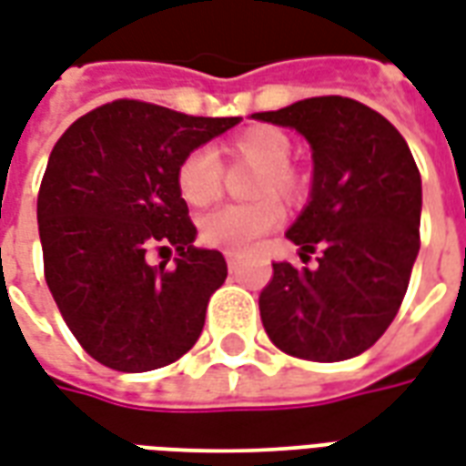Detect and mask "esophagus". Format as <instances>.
Instances as JSON below:
<instances>
[{
  "label": "esophagus",
  "instance_id": "34e87169",
  "mask_svg": "<svg viewBox=\"0 0 466 466\" xmlns=\"http://www.w3.org/2000/svg\"><path fill=\"white\" fill-rule=\"evenodd\" d=\"M226 260H228V270L230 273H236L238 266H240V258L236 253H226Z\"/></svg>",
  "mask_w": 466,
  "mask_h": 466
}]
</instances>
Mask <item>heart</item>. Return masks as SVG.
<instances>
[{
  "label": "heart",
  "mask_w": 466,
  "mask_h": 466,
  "mask_svg": "<svg viewBox=\"0 0 466 466\" xmlns=\"http://www.w3.org/2000/svg\"><path fill=\"white\" fill-rule=\"evenodd\" d=\"M223 154L230 163L256 166L250 183V196L256 200L210 210L200 218L198 230L206 246L240 253L283 223V206L274 196L300 200L308 186L303 173L290 163V138L275 126H250L226 141ZM176 188L188 206L203 208L223 191V166L206 148L188 151L176 166Z\"/></svg>",
  "instance_id": "1"
}]
</instances>
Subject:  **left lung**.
Returning <instances> with one entry per match:
<instances>
[{
    "instance_id": "8db88e82",
    "label": "left lung",
    "mask_w": 466,
    "mask_h": 466,
    "mask_svg": "<svg viewBox=\"0 0 466 466\" xmlns=\"http://www.w3.org/2000/svg\"><path fill=\"white\" fill-rule=\"evenodd\" d=\"M253 118L290 126L312 148V193L285 236L318 268L273 263L260 320L275 348L340 362L372 348L405 300L420 253L422 178L410 146L375 108L315 96Z\"/></svg>"
}]
</instances>
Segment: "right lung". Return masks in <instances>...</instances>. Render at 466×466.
Masks as SVG:
<instances>
[{"mask_svg": "<svg viewBox=\"0 0 466 466\" xmlns=\"http://www.w3.org/2000/svg\"><path fill=\"white\" fill-rule=\"evenodd\" d=\"M240 118H206L118 98L76 118L52 148L36 220L44 278L71 335L118 372L171 365L196 345L228 266L193 246L176 188L183 156ZM176 249L177 263H147Z\"/></svg>", "mask_w": 466, "mask_h": 466, "instance_id": "obj_1", "label": "right lung"}]
</instances>
